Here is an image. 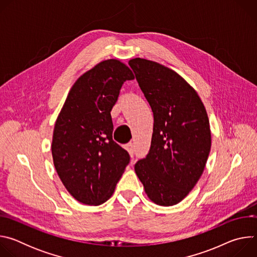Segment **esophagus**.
<instances>
[{
  "label": "esophagus",
  "instance_id": "esophagus-1",
  "mask_svg": "<svg viewBox=\"0 0 257 257\" xmlns=\"http://www.w3.org/2000/svg\"><path fill=\"white\" fill-rule=\"evenodd\" d=\"M126 149H127V151L129 152V154H130V156L131 157H133L134 156V145H133V143H128L127 145H126Z\"/></svg>",
  "mask_w": 257,
  "mask_h": 257
}]
</instances>
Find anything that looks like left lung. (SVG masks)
<instances>
[{
  "label": "left lung",
  "instance_id": "8db88e82",
  "mask_svg": "<svg viewBox=\"0 0 257 257\" xmlns=\"http://www.w3.org/2000/svg\"><path fill=\"white\" fill-rule=\"evenodd\" d=\"M129 65L155 120L150 153L136 163L135 173L153 202L172 206L189 194L204 171L211 145L206 109L174 70L142 58Z\"/></svg>",
  "mask_w": 257,
  "mask_h": 257
}]
</instances>
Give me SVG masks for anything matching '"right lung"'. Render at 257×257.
<instances>
[{"label":"right lung","instance_id":"obj_1","mask_svg":"<svg viewBox=\"0 0 257 257\" xmlns=\"http://www.w3.org/2000/svg\"><path fill=\"white\" fill-rule=\"evenodd\" d=\"M134 79L118 59L99 62L71 87L56 120L52 155L67 191L87 205L105 202L130 158L113 140L111 111L122 84Z\"/></svg>","mask_w":257,"mask_h":257}]
</instances>
